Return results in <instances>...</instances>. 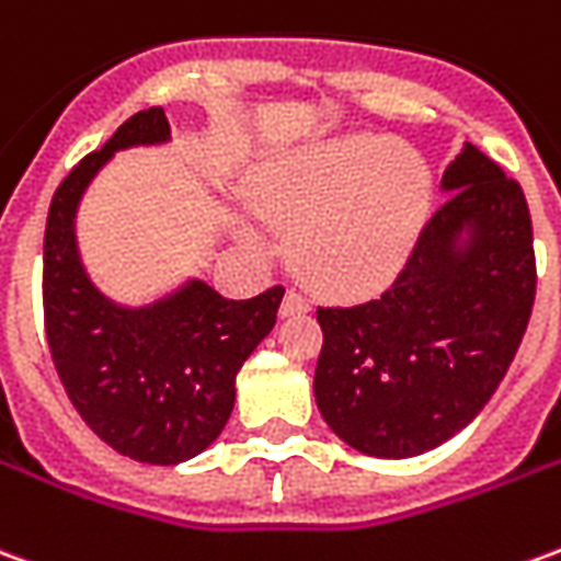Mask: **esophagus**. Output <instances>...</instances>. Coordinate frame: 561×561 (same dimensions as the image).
<instances>
[{
    "label": "esophagus",
    "instance_id": "34e87169",
    "mask_svg": "<svg viewBox=\"0 0 561 561\" xmlns=\"http://www.w3.org/2000/svg\"><path fill=\"white\" fill-rule=\"evenodd\" d=\"M309 312V300L300 291H288L282 300V316H304Z\"/></svg>",
    "mask_w": 561,
    "mask_h": 561
}]
</instances>
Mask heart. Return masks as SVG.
<instances>
[{
	"label": "heart",
	"instance_id": "b5f03b06",
	"mask_svg": "<svg viewBox=\"0 0 561 561\" xmlns=\"http://www.w3.org/2000/svg\"><path fill=\"white\" fill-rule=\"evenodd\" d=\"M249 192L264 219L291 233V264L309 288L364 297L412 255L430 171L412 147L357 135L270 161Z\"/></svg>",
	"mask_w": 561,
	"mask_h": 561
}]
</instances>
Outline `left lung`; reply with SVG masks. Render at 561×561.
I'll use <instances>...</instances> for the list:
<instances>
[{"instance_id":"left-lung-1","label":"left lung","mask_w":561,"mask_h":561,"mask_svg":"<svg viewBox=\"0 0 561 561\" xmlns=\"http://www.w3.org/2000/svg\"><path fill=\"white\" fill-rule=\"evenodd\" d=\"M442 185L388 291L318 306V409L369 457H417L469 426L529 328L538 273L519 183L466 144Z\"/></svg>"}]
</instances>
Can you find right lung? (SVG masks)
<instances>
[{
	"label": "right lung",
	"instance_id": "obj_1",
	"mask_svg": "<svg viewBox=\"0 0 561 561\" xmlns=\"http://www.w3.org/2000/svg\"><path fill=\"white\" fill-rule=\"evenodd\" d=\"M168 135L161 107L126 119L59 183L44 231V330L59 381L104 445L149 466H176L219 438L237 373L273 330L285 294L273 285L228 300L195 279L168 300L123 309L92 288L75 243L80 195L116 149Z\"/></svg>",
	"mask_w": 561,
	"mask_h": 561
}]
</instances>
